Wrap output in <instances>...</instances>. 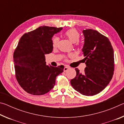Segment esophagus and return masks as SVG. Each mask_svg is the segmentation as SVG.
I'll list each match as a JSON object with an SVG mask.
<instances>
[{
	"label": "esophagus",
	"mask_w": 124,
	"mask_h": 124,
	"mask_svg": "<svg viewBox=\"0 0 124 124\" xmlns=\"http://www.w3.org/2000/svg\"><path fill=\"white\" fill-rule=\"evenodd\" d=\"M69 68H70V67H69L68 66H66L64 68V72H66V71L68 70Z\"/></svg>",
	"instance_id": "34e87169"
}]
</instances>
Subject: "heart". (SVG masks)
Masks as SVG:
<instances>
[{
  "label": "heart",
  "mask_w": 124,
  "mask_h": 124,
  "mask_svg": "<svg viewBox=\"0 0 124 124\" xmlns=\"http://www.w3.org/2000/svg\"><path fill=\"white\" fill-rule=\"evenodd\" d=\"M65 36L69 39L70 42L75 43L77 42V44L78 45V40L79 39L80 34L78 31L75 29H70L64 33ZM58 38L57 37H54L52 39V45L54 47H56L57 46Z\"/></svg>",
  "instance_id": "1"
}]
</instances>
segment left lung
Returning a JSON list of instances; mask_svg holds the SVG:
<instances>
[{
  "label": "left lung",
  "instance_id": "8db88e82",
  "mask_svg": "<svg viewBox=\"0 0 124 124\" xmlns=\"http://www.w3.org/2000/svg\"><path fill=\"white\" fill-rule=\"evenodd\" d=\"M84 44L82 49L86 67L84 73L75 68L77 75L70 80L72 86L85 96H93L105 89L114 71V51L110 41L98 31L83 30Z\"/></svg>",
  "mask_w": 124,
  "mask_h": 124
}]
</instances>
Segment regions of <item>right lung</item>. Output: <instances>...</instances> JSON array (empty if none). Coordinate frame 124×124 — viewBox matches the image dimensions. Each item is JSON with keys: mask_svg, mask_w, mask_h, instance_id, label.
Segmentation results:
<instances>
[{"mask_svg": "<svg viewBox=\"0 0 124 124\" xmlns=\"http://www.w3.org/2000/svg\"><path fill=\"white\" fill-rule=\"evenodd\" d=\"M62 28L41 26L25 33L14 53L15 75L18 84L27 93L42 95L55 85L56 78L63 72L64 66L46 64L45 54L53 50L52 38Z\"/></svg>", "mask_w": 124, "mask_h": 124, "instance_id": "1", "label": "right lung"}]
</instances>
